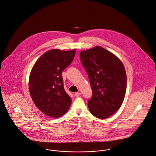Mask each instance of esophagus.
<instances>
[{
	"label": "esophagus",
	"mask_w": 156,
	"mask_h": 156,
	"mask_svg": "<svg viewBox=\"0 0 156 156\" xmlns=\"http://www.w3.org/2000/svg\"><path fill=\"white\" fill-rule=\"evenodd\" d=\"M80 93H79V92H77V93H75V96L76 97H79V96H80Z\"/></svg>",
	"instance_id": "34e87169"
}]
</instances>
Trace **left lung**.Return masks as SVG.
Segmentation results:
<instances>
[{
	"label": "left lung",
	"instance_id": "obj_1",
	"mask_svg": "<svg viewBox=\"0 0 156 156\" xmlns=\"http://www.w3.org/2000/svg\"><path fill=\"white\" fill-rule=\"evenodd\" d=\"M80 57L93 91L89 110L97 118L106 119L120 108L125 98L126 74L123 64L100 46L81 51Z\"/></svg>",
	"mask_w": 156,
	"mask_h": 156
}]
</instances>
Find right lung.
<instances>
[{"mask_svg": "<svg viewBox=\"0 0 156 156\" xmlns=\"http://www.w3.org/2000/svg\"><path fill=\"white\" fill-rule=\"evenodd\" d=\"M76 49H52L36 62L29 77V91L37 108L54 118L63 115L69 109L71 99L66 93L62 73L74 59Z\"/></svg>", "mask_w": 156, "mask_h": 156, "instance_id": "add662e5", "label": "right lung"}]
</instances>
